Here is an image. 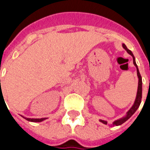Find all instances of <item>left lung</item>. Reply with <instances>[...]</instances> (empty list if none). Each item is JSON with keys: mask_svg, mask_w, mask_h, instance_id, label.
I'll list each match as a JSON object with an SVG mask.
<instances>
[{"mask_svg": "<svg viewBox=\"0 0 150 150\" xmlns=\"http://www.w3.org/2000/svg\"><path fill=\"white\" fill-rule=\"evenodd\" d=\"M123 47L126 50V51L129 53L130 55H132V59H133V64L135 65V67H137V77H138V88H137V97H136L135 102H134V104L132 106V108L128 111V112H127V115H126L125 117H123L121 119L117 120H115L114 122L112 123L113 125H122L123 123H125L126 120H128L131 117V116L135 113V112L137 110V108L140 106V104H141V102H142V76H141V74H140V72H139L138 67H137V63H136L135 61V58H134V56L132 54V53L131 50H129L128 48H127V46L125 45V44H123L122 45ZM100 122H102L104 125H107L108 122L107 121H105V120H100Z\"/></svg>", "mask_w": 150, "mask_h": 150, "instance_id": "1", "label": "left lung"}]
</instances>
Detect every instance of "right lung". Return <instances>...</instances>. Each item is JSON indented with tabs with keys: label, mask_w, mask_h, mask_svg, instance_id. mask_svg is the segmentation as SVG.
Here are the masks:
<instances>
[{
	"label": "right lung",
	"mask_w": 150,
	"mask_h": 150,
	"mask_svg": "<svg viewBox=\"0 0 150 150\" xmlns=\"http://www.w3.org/2000/svg\"><path fill=\"white\" fill-rule=\"evenodd\" d=\"M25 119L27 120H29V121H31V122H41V121H42V120H46V118H41V119H31V118H25Z\"/></svg>",
	"instance_id": "right-lung-1"
}]
</instances>
